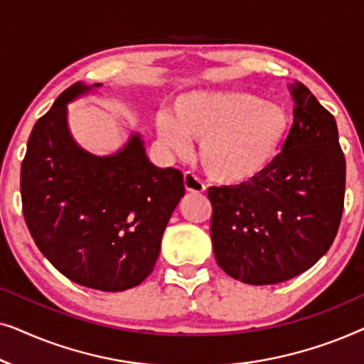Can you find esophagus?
I'll return each instance as SVG.
<instances>
[{
  "instance_id": "esophagus-1",
  "label": "esophagus",
  "mask_w": 364,
  "mask_h": 364,
  "mask_svg": "<svg viewBox=\"0 0 364 364\" xmlns=\"http://www.w3.org/2000/svg\"><path fill=\"white\" fill-rule=\"evenodd\" d=\"M183 186H186L187 192H192V193H200L205 191L203 182L196 176V173H192V172L183 173Z\"/></svg>"
}]
</instances>
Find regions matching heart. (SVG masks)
Masks as SVG:
<instances>
[{
  "label": "heart",
  "mask_w": 364,
  "mask_h": 364,
  "mask_svg": "<svg viewBox=\"0 0 364 364\" xmlns=\"http://www.w3.org/2000/svg\"><path fill=\"white\" fill-rule=\"evenodd\" d=\"M157 134L173 152L200 141L198 162L212 181L240 186L275 162L290 131L282 104L250 92L191 94L171 114L157 116Z\"/></svg>",
  "instance_id": "heart-1"
}]
</instances>
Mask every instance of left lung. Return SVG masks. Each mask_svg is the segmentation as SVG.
I'll return each mask as SVG.
<instances>
[{
	"mask_svg": "<svg viewBox=\"0 0 364 364\" xmlns=\"http://www.w3.org/2000/svg\"><path fill=\"white\" fill-rule=\"evenodd\" d=\"M293 126L282 152L247 183L210 187L218 267L248 285H275L330 250L343 215L346 162L335 117L301 82L290 84Z\"/></svg>",
	"mask_w": 364,
	"mask_h": 364,
	"instance_id": "8db88e82",
	"label": "left lung"
}]
</instances>
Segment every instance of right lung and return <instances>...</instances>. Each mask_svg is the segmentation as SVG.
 Returning a JSON list of instances; mask_svg holds the SVG:
<instances>
[{
	"label": "right lung",
	"instance_id": "add662e5",
	"mask_svg": "<svg viewBox=\"0 0 364 364\" xmlns=\"http://www.w3.org/2000/svg\"><path fill=\"white\" fill-rule=\"evenodd\" d=\"M101 86L73 84L34 124L21 164L23 215L34 243L64 277L124 291L152 273L186 187L181 171L149 161L139 134L112 156L77 146L68 102Z\"/></svg>",
	"mask_w": 364,
	"mask_h": 364
}]
</instances>
